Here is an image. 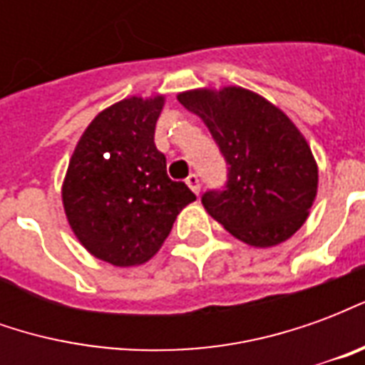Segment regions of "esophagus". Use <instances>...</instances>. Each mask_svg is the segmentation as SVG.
<instances>
[{
  "instance_id": "1",
  "label": "esophagus",
  "mask_w": 365,
  "mask_h": 365,
  "mask_svg": "<svg viewBox=\"0 0 365 365\" xmlns=\"http://www.w3.org/2000/svg\"><path fill=\"white\" fill-rule=\"evenodd\" d=\"M185 183H187V187H190L195 195H199V191H201V183H199V178L195 174H191L187 180H185Z\"/></svg>"
}]
</instances>
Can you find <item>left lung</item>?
<instances>
[{
    "instance_id": "obj_1",
    "label": "left lung",
    "mask_w": 365,
    "mask_h": 365,
    "mask_svg": "<svg viewBox=\"0 0 365 365\" xmlns=\"http://www.w3.org/2000/svg\"><path fill=\"white\" fill-rule=\"evenodd\" d=\"M178 101L205 123L229 164L227 187L201 197L207 213L248 246L269 248L293 237L319 187L317 160L295 123L240 86L182 91Z\"/></svg>"
}]
</instances>
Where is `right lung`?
Instances as JSON below:
<instances>
[{
	"mask_svg": "<svg viewBox=\"0 0 365 365\" xmlns=\"http://www.w3.org/2000/svg\"><path fill=\"white\" fill-rule=\"evenodd\" d=\"M166 97H127L93 117L62 182V205L80 245L119 268L158 252L195 195L166 174L154 128Z\"/></svg>",
	"mask_w": 365,
	"mask_h": 365,
	"instance_id": "obj_1",
	"label": "right lung"
}]
</instances>
